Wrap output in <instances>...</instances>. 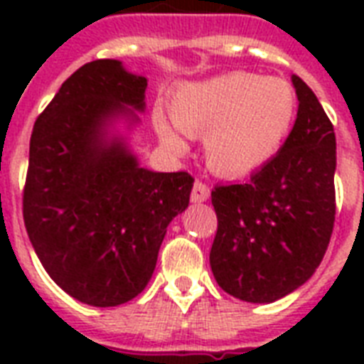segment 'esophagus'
<instances>
[{
	"label": "esophagus",
	"mask_w": 364,
	"mask_h": 364,
	"mask_svg": "<svg viewBox=\"0 0 364 364\" xmlns=\"http://www.w3.org/2000/svg\"><path fill=\"white\" fill-rule=\"evenodd\" d=\"M210 198V187L202 181H196L193 187V193H191V200L194 204H200V202H205Z\"/></svg>",
	"instance_id": "esophagus-1"
}]
</instances>
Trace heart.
<instances>
[{
    "label": "heart",
    "mask_w": 364,
    "mask_h": 364,
    "mask_svg": "<svg viewBox=\"0 0 364 364\" xmlns=\"http://www.w3.org/2000/svg\"><path fill=\"white\" fill-rule=\"evenodd\" d=\"M296 109L299 100L287 81L234 71L177 88L170 117L183 134L205 136L204 156L211 171L242 177L260 170L282 151L293 132ZM159 134L173 151L185 149L162 119Z\"/></svg>",
    "instance_id": "1"
}]
</instances>
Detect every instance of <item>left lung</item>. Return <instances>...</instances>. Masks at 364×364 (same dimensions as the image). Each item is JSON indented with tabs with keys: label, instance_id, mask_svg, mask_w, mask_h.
Instances as JSON below:
<instances>
[{
	"label": "left lung",
	"instance_id": "left-lung-1",
	"mask_svg": "<svg viewBox=\"0 0 364 364\" xmlns=\"http://www.w3.org/2000/svg\"><path fill=\"white\" fill-rule=\"evenodd\" d=\"M299 113L283 149L247 183L217 185L210 251L219 287L268 304L293 293L321 264L336 213V137L319 100L293 75Z\"/></svg>",
	"mask_w": 364,
	"mask_h": 364
}]
</instances>
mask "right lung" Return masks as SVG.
<instances>
[{"label":"right lung","instance_id":"1","mask_svg":"<svg viewBox=\"0 0 364 364\" xmlns=\"http://www.w3.org/2000/svg\"><path fill=\"white\" fill-rule=\"evenodd\" d=\"M147 79L119 60L68 77L30 137L22 194L26 232L43 268L68 294L98 308L136 299L153 276L166 228L187 210L193 176L137 164L113 119L145 107Z\"/></svg>","mask_w":364,"mask_h":364}]
</instances>
